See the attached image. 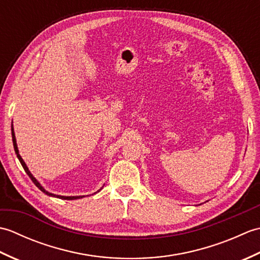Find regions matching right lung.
I'll return each instance as SVG.
<instances>
[{
    "instance_id": "obj_1",
    "label": "right lung",
    "mask_w": 260,
    "mask_h": 260,
    "mask_svg": "<svg viewBox=\"0 0 260 260\" xmlns=\"http://www.w3.org/2000/svg\"><path fill=\"white\" fill-rule=\"evenodd\" d=\"M11 131H12V141H13V146H14V151H15V154H16V156H18V158H19V161H20V163H21V165L22 167H23V169H24V171H25V173L29 175V178L32 180V182L33 183H35L36 185H37V187H39V189H40L43 193H46L47 196H49V197H53V198H58V199H62V200H77V199H81V198H84L85 196H76V197H64V196H58V194H53V193H50V192H48L45 187H43L40 183H39V181L35 178V176L32 175V173L30 172L29 171V168L26 167V164H25V162L23 161V158L21 157V155L19 154V150H18V145H16V140H15V134H14V128H13V124L11 125ZM103 189V187H102ZM101 189V190H102ZM101 190H98V191H101Z\"/></svg>"
}]
</instances>
